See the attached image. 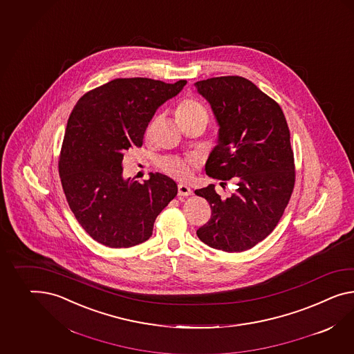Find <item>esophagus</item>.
<instances>
[{
    "label": "esophagus",
    "instance_id": "esophagus-1",
    "mask_svg": "<svg viewBox=\"0 0 354 354\" xmlns=\"http://www.w3.org/2000/svg\"><path fill=\"white\" fill-rule=\"evenodd\" d=\"M192 194V190L187 185H178V195L180 196H189Z\"/></svg>",
    "mask_w": 354,
    "mask_h": 354
}]
</instances>
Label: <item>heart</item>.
Here are the masks:
<instances>
[{"instance_id":"b5f03b06","label":"heart","mask_w":354,"mask_h":354,"mask_svg":"<svg viewBox=\"0 0 354 354\" xmlns=\"http://www.w3.org/2000/svg\"><path fill=\"white\" fill-rule=\"evenodd\" d=\"M176 117L178 123L191 120V119H204L208 122V111L195 99H185L181 101L176 109ZM151 126L146 129V135L150 133ZM194 165L192 159L187 158H164L159 162V167L163 172L167 173L176 180H186L190 176Z\"/></svg>"}]
</instances>
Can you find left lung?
Here are the masks:
<instances>
[{
    "mask_svg": "<svg viewBox=\"0 0 354 354\" xmlns=\"http://www.w3.org/2000/svg\"><path fill=\"white\" fill-rule=\"evenodd\" d=\"M195 87L219 126L205 172L222 187L231 178L236 183L226 199L214 185L195 191L212 209L196 235L213 249L244 252L272 232L290 200L295 183L290 131L280 105L246 78L216 77Z\"/></svg>",
    "mask_w": 354,
    "mask_h": 354,
    "instance_id": "obj_1",
    "label": "left lung"
}]
</instances>
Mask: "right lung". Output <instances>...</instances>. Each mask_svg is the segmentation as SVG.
<instances>
[{
	"label": "right lung",
	"instance_id": "right-lung-1",
	"mask_svg": "<svg viewBox=\"0 0 354 354\" xmlns=\"http://www.w3.org/2000/svg\"><path fill=\"white\" fill-rule=\"evenodd\" d=\"M187 82L117 78L84 93L64 135L59 173L69 208L92 239L131 248L153 235L159 213L177 195V183L150 173L144 183L123 178V156L141 147L156 109Z\"/></svg>",
	"mask_w": 354,
	"mask_h": 354
}]
</instances>
